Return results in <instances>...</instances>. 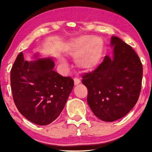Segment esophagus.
<instances>
[{"instance_id": "obj_1", "label": "esophagus", "mask_w": 152, "mask_h": 152, "mask_svg": "<svg viewBox=\"0 0 152 152\" xmlns=\"http://www.w3.org/2000/svg\"><path fill=\"white\" fill-rule=\"evenodd\" d=\"M74 84H75V85H77V84H78L80 82V80L78 78H74Z\"/></svg>"}]
</instances>
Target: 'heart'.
Listing matches in <instances>:
<instances>
[{
	"label": "heart",
	"mask_w": 152,
	"mask_h": 152,
	"mask_svg": "<svg viewBox=\"0 0 152 152\" xmlns=\"http://www.w3.org/2000/svg\"><path fill=\"white\" fill-rule=\"evenodd\" d=\"M103 46L101 38L82 36L73 41L70 53L76 58V64L80 68L88 71L92 70L100 63Z\"/></svg>",
	"instance_id": "b5f03b06"
}]
</instances>
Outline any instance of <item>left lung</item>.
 Returning <instances> with one entry per match:
<instances>
[{"instance_id":"obj_1","label":"left lung","mask_w":152,"mask_h":152,"mask_svg":"<svg viewBox=\"0 0 152 152\" xmlns=\"http://www.w3.org/2000/svg\"><path fill=\"white\" fill-rule=\"evenodd\" d=\"M113 58L106 56L96 70L82 76L87 102L95 116L112 122L125 116L140 96L143 66L133 49L113 36Z\"/></svg>"}]
</instances>
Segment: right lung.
I'll list each match as a JSON object with an SVG mask.
<instances>
[{"label":"right lung","mask_w":152,"mask_h":152,"mask_svg":"<svg viewBox=\"0 0 152 152\" xmlns=\"http://www.w3.org/2000/svg\"><path fill=\"white\" fill-rule=\"evenodd\" d=\"M50 58L25 61L20 52L11 70L12 97L19 111L29 121L47 125L60 115L72 91L74 80L53 70Z\"/></svg>","instance_id":"add662e5"}]
</instances>
